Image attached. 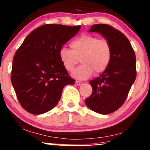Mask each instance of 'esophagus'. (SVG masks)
Listing matches in <instances>:
<instances>
[{
	"instance_id": "esophagus-1",
	"label": "esophagus",
	"mask_w": 150,
	"mask_h": 150,
	"mask_svg": "<svg viewBox=\"0 0 150 150\" xmlns=\"http://www.w3.org/2000/svg\"><path fill=\"white\" fill-rule=\"evenodd\" d=\"M82 82H80V81H78V80H76V81H75V84L77 85V86H80V85H82Z\"/></svg>"
}]
</instances>
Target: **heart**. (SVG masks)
Listing matches in <instances>:
<instances>
[{
  "mask_svg": "<svg viewBox=\"0 0 150 150\" xmlns=\"http://www.w3.org/2000/svg\"><path fill=\"white\" fill-rule=\"evenodd\" d=\"M70 47L71 50L62 47L59 51V57L68 72L73 71L80 59L82 64L72 72L74 78L84 80L89 78L93 72L94 75H99L108 68L112 50L107 39L83 34L71 41Z\"/></svg>",
  "mask_w": 150,
  "mask_h": 150,
  "instance_id": "b5f03b06",
  "label": "heart"
}]
</instances>
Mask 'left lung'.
I'll use <instances>...</instances> for the list:
<instances>
[{"label": "left lung", "mask_w": 150, "mask_h": 150, "mask_svg": "<svg viewBox=\"0 0 150 150\" xmlns=\"http://www.w3.org/2000/svg\"><path fill=\"white\" fill-rule=\"evenodd\" d=\"M89 32L101 34L111 44L112 56L108 68L89 82L93 92L85 100L87 106L100 114L116 111L127 99L137 76L136 57L129 39L108 24H95Z\"/></svg>", "instance_id": "1"}]
</instances>
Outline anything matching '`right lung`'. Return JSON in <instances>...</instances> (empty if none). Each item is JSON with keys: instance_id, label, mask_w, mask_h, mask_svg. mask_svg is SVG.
Instances as JSON below:
<instances>
[{"instance_id": "1", "label": "right lung", "mask_w": 150, "mask_h": 150, "mask_svg": "<svg viewBox=\"0 0 150 150\" xmlns=\"http://www.w3.org/2000/svg\"><path fill=\"white\" fill-rule=\"evenodd\" d=\"M80 27L43 25L31 31L16 52L11 80L27 112L39 115L52 110L64 86L75 83L59 59V51Z\"/></svg>"}]
</instances>
